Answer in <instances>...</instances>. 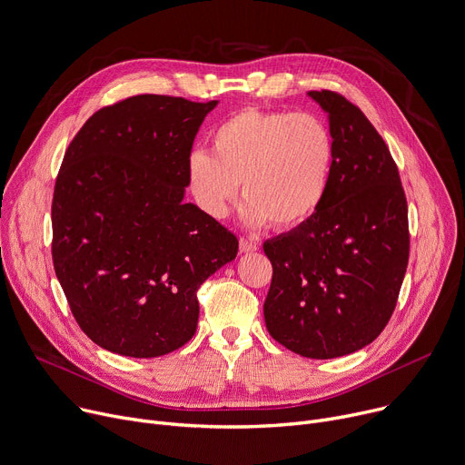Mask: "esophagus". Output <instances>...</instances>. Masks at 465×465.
Instances as JSON below:
<instances>
[{"label": "esophagus", "instance_id": "34e87169", "mask_svg": "<svg viewBox=\"0 0 465 465\" xmlns=\"http://www.w3.org/2000/svg\"><path fill=\"white\" fill-rule=\"evenodd\" d=\"M258 248H260V244L256 241L246 239V237L239 239V250L242 252V254H248V252H256Z\"/></svg>", "mask_w": 465, "mask_h": 465}]
</instances>
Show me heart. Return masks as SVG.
Returning a JSON list of instances; mask_svg holds the SVG:
<instances>
[{
	"instance_id": "b5f03b06",
	"label": "heart",
	"mask_w": 465,
	"mask_h": 465,
	"mask_svg": "<svg viewBox=\"0 0 465 465\" xmlns=\"http://www.w3.org/2000/svg\"><path fill=\"white\" fill-rule=\"evenodd\" d=\"M211 152L187 159V185L203 213L224 219L241 183L244 219L287 230L308 221L324 200L335 141L317 114L242 109L217 125Z\"/></svg>"
}]
</instances>
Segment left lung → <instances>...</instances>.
Returning a JSON list of instances; mask_svg holds the SVG:
<instances>
[{"mask_svg":"<svg viewBox=\"0 0 465 465\" xmlns=\"http://www.w3.org/2000/svg\"><path fill=\"white\" fill-rule=\"evenodd\" d=\"M328 113L335 159L324 200L263 244L272 282L269 333L304 358L345 356L390 322L410 256L408 202L384 139L343 94L312 91Z\"/></svg>","mask_w":465,"mask_h":465,"instance_id":"8db88e82","label":"left lung"}]
</instances>
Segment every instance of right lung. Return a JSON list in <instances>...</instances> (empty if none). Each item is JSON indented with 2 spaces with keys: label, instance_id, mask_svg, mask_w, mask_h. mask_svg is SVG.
<instances>
[{
  "label": "right lung",
  "instance_id": "1",
  "mask_svg": "<svg viewBox=\"0 0 465 465\" xmlns=\"http://www.w3.org/2000/svg\"><path fill=\"white\" fill-rule=\"evenodd\" d=\"M217 105L139 94L96 111L66 148L52 200V258L70 312L105 351L157 358L196 331L200 285L237 237L183 203L187 159Z\"/></svg>",
  "mask_w": 465,
  "mask_h": 465
}]
</instances>
